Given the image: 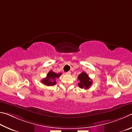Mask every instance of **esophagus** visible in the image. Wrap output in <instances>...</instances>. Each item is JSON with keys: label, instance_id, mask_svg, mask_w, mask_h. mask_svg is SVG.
I'll return each mask as SVG.
<instances>
[{"label": "esophagus", "instance_id": "1", "mask_svg": "<svg viewBox=\"0 0 132 132\" xmlns=\"http://www.w3.org/2000/svg\"><path fill=\"white\" fill-rule=\"evenodd\" d=\"M66 74L67 75H71V72H70V71H68V72H66Z\"/></svg>", "mask_w": 132, "mask_h": 132}]
</instances>
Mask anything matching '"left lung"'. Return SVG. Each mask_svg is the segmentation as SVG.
Masks as SVG:
<instances>
[{"label":"left lung","mask_w":132,"mask_h":132,"mask_svg":"<svg viewBox=\"0 0 132 132\" xmlns=\"http://www.w3.org/2000/svg\"><path fill=\"white\" fill-rule=\"evenodd\" d=\"M78 79L79 80V82L78 85L81 89H89L92 84V80L89 77V75L85 72H83L79 75Z\"/></svg>","instance_id":"left-lung-1"}]
</instances>
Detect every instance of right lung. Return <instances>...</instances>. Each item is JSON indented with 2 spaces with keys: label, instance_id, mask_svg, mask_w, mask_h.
<instances>
[{
  "label": "right lung",
  "instance_id": "add662e5",
  "mask_svg": "<svg viewBox=\"0 0 132 132\" xmlns=\"http://www.w3.org/2000/svg\"><path fill=\"white\" fill-rule=\"evenodd\" d=\"M61 74V73H55V72H53L52 71H50L47 73L46 77L41 80V82L46 86H53V85L56 84L55 80H56L57 78H59Z\"/></svg>",
  "mask_w": 132,
  "mask_h": 132
}]
</instances>
